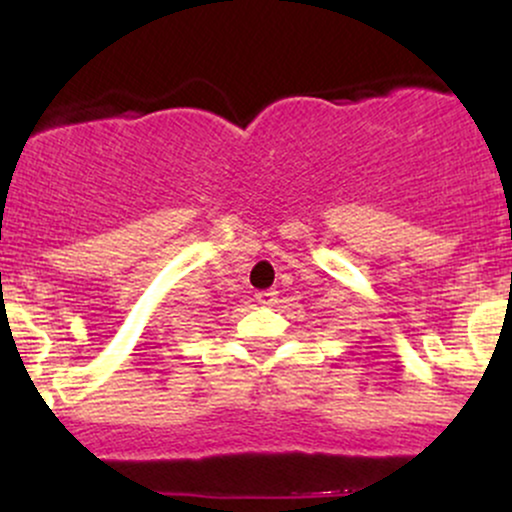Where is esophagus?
Segmentation results:
<instances>
[{
	"label": "esophagus",
	"mask_w": 512,
	"mask_h": 512,
	"mask_svg": "<svg viewBox=\"0 0 512 512\" xmlns=\"http://www.w3.org/2000/svg\"><path fill=\"white\" fill-rule=\"evenodd\" d=\"M255 298H257V303H260V305H272L276 301V291H272V289L257 291Z\"/></svg>",
	"instance_id": "34e87169"
}]
</instances>
